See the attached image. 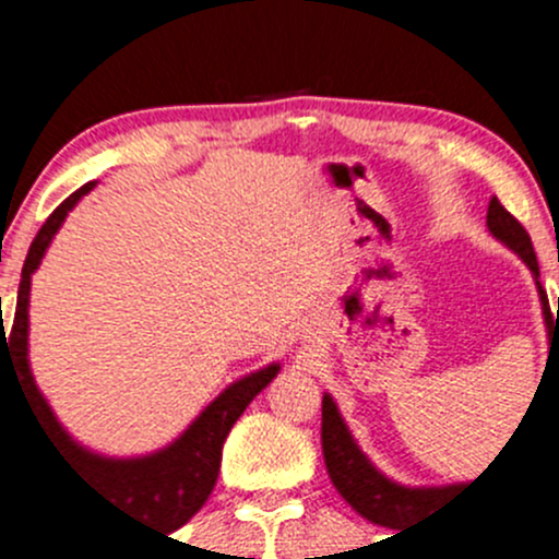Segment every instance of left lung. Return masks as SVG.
Wrapping results in <instances>:
<instances>
[{"instance_id": "1", "label": "left lung", "mask_w": 559, "mask_h": 559, "mask_svg": "<svg viewBox=\"0 0 559 559\" xmlns=\"http://www.w3.org/2000/svg\"><path fill=\"white\" fill-rule=\"evenodd\" d=\"M487 227L500 243H506L511 251L520 253L522 262L535 275L540 306H544L546 330H549L551 352V348L559 346V306L555 319L549 300H546L544 286L538 281V259H535L527 229L500 205L498 197L489 200ZM321 452H324L326 473H330L332 484L343 495V500L357 514H362L365 520H370L373 524H381V527H408V524L421 520V516L436 514L443 503H449V500L462 492V487L467 489L471 484H449V487H403V484H394L384 473L376 471L368 456L359 452V447L354 443L348 427L343 425L341 414H337V405L332 403L330 394H324V400H321Z\"/></svg>"}]
</instances>
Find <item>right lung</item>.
Listing matches in <instances>:
<instances>
[{
	"label": "right lung",
	"mask_w": 559,
	"mask_h": 559,
	"mask_svg": "<svg viewBox=\"0 0 559 559\" xmlns=\"http://www.w3.org/2000/svg\"><path fill=\"white\" fill-rule=\"evenodd\" d=\"M94 183L81 186L75 194L67 197L39 227L37 238L32 240L29 253H26L24 270H21L19 284V302H15L13 326H10L8 337H4V319L0 321V370L2 362L10 365L15 373L24 397L29 403L32 414L43 427L45 438L50 447L56 449L59 460L81 478L86 487H92L99 498L121 509L123 514L140 516V520L156 524V527L178 530L186 524L197 511L205 506L207 495L213 492L218 478V467H222V447L227 441L229 430L246 405L262 392L270 381L278 376V365H267V368L257 370V373L246 376V379L235 381L233 386L224 389L200 416L194 425L170 443L162 452L138 456V460H107V456L86 452L78 447L64 427L56 421L53 411L48 408L45 397L32 379L29 359H26V335H29V286L32 273L37 270L39 259H43L45 248L53 240L56 229L61 227L67 213L75 207L86 191H92Z\"/></svg>",
	"instance_id": "add662e5"
}]
</instances>
